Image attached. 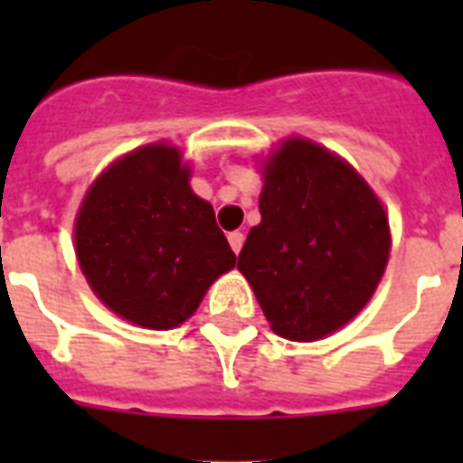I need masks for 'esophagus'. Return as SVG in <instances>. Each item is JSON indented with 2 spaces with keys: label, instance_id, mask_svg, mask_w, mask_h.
I'll return each instance as SVG.
<instances>
[{
  "label": "esophagus",
  "instance_id": "esophagus-1",
  "mask_svg": "<svg viewBox=\"0 0 463 463\" xmlns=\"http://www.w3.org/2000/svg\"><path fill=\"white\" fill-rule=\"evenodd\" d=\"M228 242H231L232 252L240 254V250H242V245H245V235H242V232H240V231L231 232V235H228Z\"/></svg>",
  "mask_w": 463,
  "mask_h": 463
}]
</instances>
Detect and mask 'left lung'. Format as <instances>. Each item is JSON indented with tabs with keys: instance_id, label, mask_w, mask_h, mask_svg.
I'll return each instance as SVG.
<instances>
[{
	"instance_id": "1",
	"label": "left lung",
	"mask_w": 463,
	"mask_h": 463,
	"mask_svg": "<svg viewBox=\"0 0 463 463\" xmlns=\"http://www.w3.org/2000/svg\"><path fill=\"white\" fill-rule=\"evenodd\" d=\"M260 213L238 269L279 336L317 341L365 307L387 267L389 223L348 163L288 139L269 160Z\"/></svg>"
}]
</instances>
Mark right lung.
I'll list each match as a JSON object with an SVG mask.
<instances>
[{
	"label": "right lung",
	"mask_w": 463,
	"mask_h": 463,
	"mask_svg": "<svg viewBox=\"0 0 463 463\" xmlns=\"http://www.w3.org/2000/svg\"><path fill=\"white\" fill-rule=\"evenodd\" d=\"M74 232L93 293L148 329L184 322L235 267L211 203L189 189L187 165L165 144L118 160L86 194Z\"/></svg>",
	"instance_id": "add662e5"
}]
</instances>
